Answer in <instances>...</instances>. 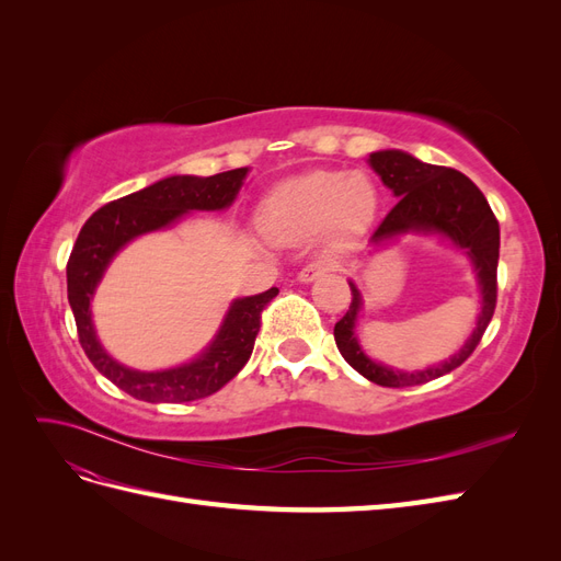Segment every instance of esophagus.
I'll use <instances>...</instances> for the list:
<instances>
[{"label":"esophagus","instance_id":"1","mask_svg":"<svg viewBox=\"0 0 561 561\" xmlns=\"http://www.w3.org/2000/svg\"><path fill=\"white\" fill-rule=\"evenodd\" d=\"M330 271V262H325V260H316V262H311V264H307L304 266L301 271H299V283H313L316 278H320V276H325Z\"/></svg>","mask_w":561,"mask_h":561}]
</instances>
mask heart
I'll return each mask as SVG.
<instances>
[{
  "mask_svg": "<svg viewBox=\"0 0 561 561\" xmlns=\"http://www.w3.org/2000/svg\"><path fill=\"white\" fill-rule=\"evenodd\" d=\"M377 210L375 184L363 173L313 171L280 182L264 198L257 222L271 241H295L332 227L351 236Z\"/></svg>",
  "mask_w": 561,
  "mask_h": 561,
  "instance_id": "b5f03b06",
  "label": "heart"
}]
</instances>
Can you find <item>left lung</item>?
<instances>
[{
    "instance_id": "obj_1",
    "label": "left lung",
    "mask_w": 561,
    "mask_h": 561,
    "mask_svg": "<svg viewBox=\"0 0 561 561\" xmlns=\"http://www.w3.org/2000/svg\"><path fill=\"white\" fill-rule=\"evenodd\" d=\"M367 163L398 198L396 208L383 217V222L371 233L369 243L386 245L404 233L439 236V239L449 241L470 260L482 295V311L478 313V322H474L472 334L458 348V353H454L445 363L407 371L369 358L360 346L358 336H355V328H358V318L363 311V293L358 290V285L348 280L353 295L351 307L346 316L334 325V342L339 353L344 355V360L358 375H363L371 383L388 388L419 386L463 365L470 358L474 346L480 344L496 309L501 231L484 194L472 184V180L454 171V168L423 163L400 149L371 151Z\"/></svg>"
}]
</instances>
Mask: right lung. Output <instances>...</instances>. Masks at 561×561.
<instances>
[{"label": "right lung", "mask_w": 561, "mask_h": 561, "mask_svg": "<svg viewBox=\"0 0 561 561\" xmlns=\"http://www.w3.org/2000/svg\"><path fill=\"white\" fill-rule=\"evenodd\" d=\"M248 171L250 168H236L210 178H163L140 192L107 203L81 227L67 262V299L77 320L83 353L100 375L128 396L145 402H192L208 398L239 375L250 360L254 336L262 325L260 316L278 295L276 287L233 299L213 342L194 360L154 371L133 369L114 360L100 344L91 313L98 285L118 252L138 236L178 225L186 213L227 210L239 196Z\"/></svg>", "instance_id": "right-lung-1"}]
</instances>
